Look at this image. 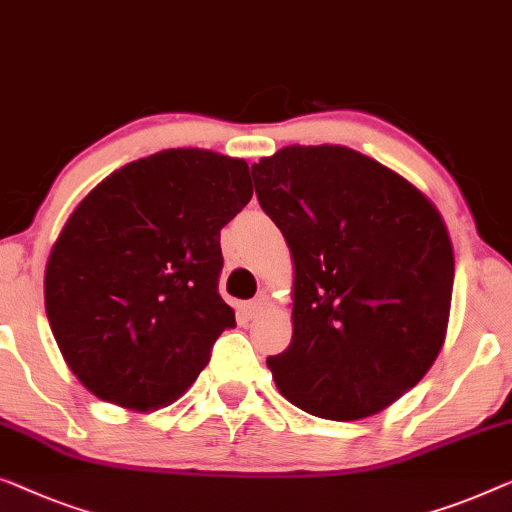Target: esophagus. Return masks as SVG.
I'll list each match as a JSON object with an SVG mask.
<instances>
[{
	"instance_id": "34e87169",
	"label": "esophagus",
	"mask_w": 512,
	"mask_h": 512,
	"mask_svg": "<svg viewBox=\"0 0 512 512\" xmlns=\"http://www.w3.org/2000/svg\"><path fill=\"white\" fill-rule=\"evenodd\" d=\"M265 305H268V302H265V298H258V300H251V302H247V305H244V316H249V318L261 316V314H263V309H265Z\"/></svg>"
}]
</instances>
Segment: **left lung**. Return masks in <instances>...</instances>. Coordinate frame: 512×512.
<instances>
[{
	"instance_id": "8db88e82",
	"label": "left lung",
	"mask_w": 512,
	"mask_h": 512,
	"mask_svg": "<svg viewBox=\"0 0 512 512\" xmlns=\"http://www.w3.org/2000/svg\"><path fill=\"white\" fill-rule=\"evenodd\" d=\"M293 258V337L274 385L325 420L397 402L446 342L455 254L446 221L395 170L344 145H288L251 166Z\"/></svg>"
}]
</instances>
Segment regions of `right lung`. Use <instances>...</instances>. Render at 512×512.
Listing matches in <instances>:
<instances>
[{"mask_svg":"<svg viewBox=\"0 0 512 512\" xmlns=\"http://www.w3.org/2000/svg\"><path fill=\"white\" fill-rule=\"evenodd\" d=\"M249 166L198 147L131 161L78 203L43 295L73 376L129 411L173 404L235 325L217 291L221 228L251 201Z\"/></svg>","mask_w":512,"mask_h":512,"instance_id":"1","label":"right lung"}]
</instances>
